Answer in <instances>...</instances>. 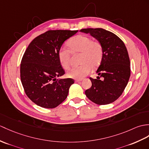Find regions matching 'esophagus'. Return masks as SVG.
Wrapping results in <instances>:
<instances>
[{
    "instance_id": "esophagus-1",
    "label": "esophagus",
    "mask_w": 149,
    "mask_h": 149,
    "mask_svg": "<svg viewBox=\"0 0 149 149\" xmlns=\"http://www.w3.org/2000/svg\"><path fill=\"white\" fill-rule=\"evenodd\" d=\"M82 81V79H75V82H80V81Z\"/></svg>"
}]
</instances>
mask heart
Wrapping results in <instances>:
<instances>
[{
	"label": "heart",
	"mask_w": 149,
	"mask_h": 149,
	"mask_svg": "<svg viewBox=\"0 0 149 149\" xmlns=\"http://www.w3.org/2000/svg\"><path fill=\"white\" fill-rule=\"evenodd\" d=\"M69 50L61 47L58 51V57L61 67L68 70L70 67V52L72 54L81 53V66L71 69L68 77L81 79L91 71L92 67H96L101 63L103 58V47L98 40L84 35L76 36L68 42Z\"/></svg>",
	"instance_id": "obj_1"
}]
</instances>
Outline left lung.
I'll use <instances>...</instances> for the list:
<instances>
[{"instance_id": "8db88e82", "label": "left lung", "mask_w": 149, "mask_h": 149, "mask_svg": "<svg viewBox=\"0 0 149 149\" xmlns=\"http://www.w3.org/2000/svg\"><path fill=\"white\" fill-rule=\"evenodd\" d=\"M102 44L103 58L96 70L97 79L90 77L91 87L86 96L96 104L107 105L118 99L127 84L131 74L128 53L123 41L116 34L103 29H84ZM102 78V79H100Z\"/></svg>"}]
</instances>
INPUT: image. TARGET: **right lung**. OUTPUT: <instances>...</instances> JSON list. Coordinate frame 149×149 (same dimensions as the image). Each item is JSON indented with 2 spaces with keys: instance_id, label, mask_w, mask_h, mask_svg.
I'll use <instances>...</instances> for the list:
<instances>
[{
  "instance_id": "1",
  "label": "right lung",
  "mask_w": 149,
  "mask_h": 149,
  "mask_svg": "<svg viewBox=\"0 0 149 149\" xmlns=\"http://www.w3.org/2000/svg\"><path fill=\"white\" fill-rule=\"evenodd\" d=\"M78 30H48L30 43L20 64V78L25 94L43 108L53 109L67 98L74 80L57 79L65 72L58 53L62 44Z\"/></svg>"
}]
</instances>
